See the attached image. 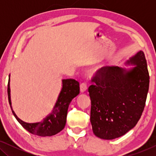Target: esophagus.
Returning <instances> with one entry per match:
<instances>
[{
    "label": "esophagus",
    "mask_w": 156,
    "mask_h": 156,
    "mask_svg": "<svg viewBox=\"0 0 156 156\" xmlns=\"http://www.w3.org/2000/svg\"><path fill=\"white\" fill-rule=\"evenodd\" d=\"M87 90V85L85 82H83L80 84V91L81 92H84Z\"/></svg>",
    "instance_id": "esophagus-1"
}]
</instances>
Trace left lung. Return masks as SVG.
Returning a JSON list of instances; mask_svg holds the SVG:
<instances>
[{
  "instance_id": "8db88e82",
  "label": "left lung",
  "mask_w": 156,
  "mask_h": 156,
  "mask_svg": "<svg viewBox=\"0 0 156 156\" xmlns=\"http://www.w3.org/2000/svg\"><path fill=\"white\" fill-rule=\"evenodd\" d=\"M130 69L106 66L98 70L88 90L90 121L96 136L112 140L133 129L144 112L149 88V74L143 51L131 57Z\"/></svg>"
}]
</instances>
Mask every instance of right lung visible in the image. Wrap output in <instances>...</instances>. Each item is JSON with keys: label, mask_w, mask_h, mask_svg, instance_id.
Returning <instances> with one entry per match:
<instances>
[{"label": "right lung", "mask_w": 156, "mask_h": 156, "mask_svg": "<svg viewBox=\"0 0 156 156\" xmlns=\"http://www.w3.org/2000/svg\"><path fill=\"white\" fill-rule=\"evenodd\" d=\"M80 94V83L73 79L62 80V88L59 93L57 101L52 111L43 121L29 123L20 120L12 110L10 100V76L8 84V97L10 108L14 116L22 126L34 135L42 137L52 136L60 132L65 126L67 110L70 102Z\"/></svg>", "instance_id": "obj_1"}]
</instances>
